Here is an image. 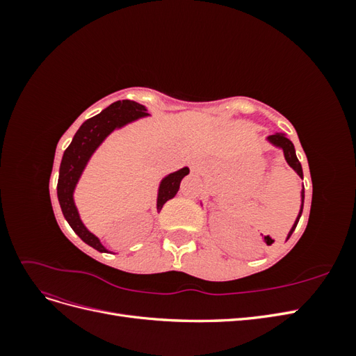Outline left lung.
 <instances>
[{
  "label": "left lung",
  "instance_id": "left-lung-1",
  "mask_svg": "<svg viewBox=\"0 0 356 356\" xmlns=\"http://www.w3.org/2000/svg\"><path fill=\"white\" fill-rule=\"evenodd\" d=\"M267 139H268V141H270L273 145H276V147H279V148H282V152H284L285 160L288 161V165L297 172L300 178H303V169H301L300 161H298V159H297V156H296L294 144L291 143L289 139H288L284 134H275V135L268 136ZM303 200H305V190H301V209H300L298 217H297V220H296V222H294V225H293V229H291V232H289L286 239H289V236L293 234V232H294L296 227H297V222H298V220H300V217H301V212H303ZM272 242H273V241H272L270 238H267V243H272Z\"/></svg>",
  "mask_w": 356,
  "mask_h": 356
}]
</instances>
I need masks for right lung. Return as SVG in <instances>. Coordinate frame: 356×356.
<instances>
[{
    "label": "right lung",
    "instance_id": "obj_1",
    "mask_svg": "<svg viewBox=\"0 0 356 356\" xmlns=\"http://www.w3.org/2000/svg\"><path fill=\"white\" fill-rule=\"evenodd\" d=\"M148 115L145 106L134 102V101H117L111 104L108 108H105L98 115H95L89 120H86L77 134L74 135L71 144L63 153L60 169H59V179H58V199L63 217L71 225V229L79 234V238L90 245L99 252H108L101 241L92 234L80 220V215L72 199V193L75 186L80 179L83 169L88 165L90 156L95 153V149L101 145L104 139L108 136L114 129L122 127L126 123H131L139 117ZM190 169L182 168L174 174L168 175L160 182L159 196H157V211L163 208V204L175 197L179 190L181 179L188 175Z\"/></svg>",
    "mask_w": 356,
    "mask_h": 356
}]
</instances>
